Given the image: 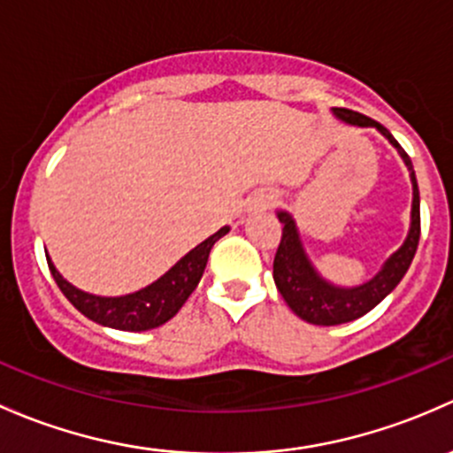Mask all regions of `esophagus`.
<instances>
[{
    "instance_id": "obj_1",
    "label": "esophagus",
    "mask_w": 453,
    "mask_h": 453,
    "mask_svg": "<svg viewBox=\"0 0 453 453\" xmlns=\"http://www.w3.org/2000/svg\"><path fill=\"white\" fill-rule=\"evenodd\" d=\"M274 192H270V189H261L253 196V198L249 200V209L250 211H264V209H270L274 204Z\"/></svg>"
}]
</instances>
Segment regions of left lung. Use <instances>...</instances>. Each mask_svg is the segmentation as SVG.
I'll list each match as a JSON object with an SVG mask.
<instances>
[{"label":"left lung","instance_id":"obj_1","mask_svg":"<svg viewBox=\"0 0 453 453\" xmlns=\"http://www.w3.org/2000/svg\"><path fill=\"white\" fill-rule=\"evenodd\" d=\"M334 115L342 122L351 126H360V128H377L390 143L399 157L403 158L405 167L410 172V180H412V211H410V231L405 237L403 244L384 261L380 273L368 281L360 283V286H335V283L327 281L319 270L314 268L311 259L307 257L305 249H303L301 235L295 218L288 211H277L279 222L283 225L281 244H279L277 255H274L273 264V277L274 286L281 292L283 301L288 303L292 311L303 319L305 323L311 325H323V327H331V325H342L351 323V320L360 319L372 307L380 305L399 281L403 274L408 273L410 264H412L414 253H417L418 237H421V200H418V188H417V176H414V167L410 157L405 155L403 148L399 146L397 139L388 133L381 124L375 119L366 118V115L356 113L349 109H331Z\"/></svg>","mask_w":453,"mask_h":453}]
</instances>
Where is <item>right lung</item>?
<instances>
[{"label": "right lung", "mask_w": 453, "mask_h": 453, "mask_svg": "<svg viewBox=\"0 0 453 453\" xmlns=\"http://www.w3.org/2000/svg\"><path fill=\"white\" fill-rule=\"evenodd\" d=\"M228 231L231 228L222 226L220 231L213 233L204 242H200L185 257L176 261L165 274H161L150 286L124 296L88 295V292L81 290V288L72 286L56 270V265L52 264L48 253H45V257H48L50 273H52L56 286L67 296V301L81 314H85L88 320L119 331H148L161 327L167 320L174 319L176 311L185 305V301H188L189 295L196 290V286H198L213 244L220 237H225Z\"/></svg>", "instance_id": "right-lung-1"}]
</instances>
